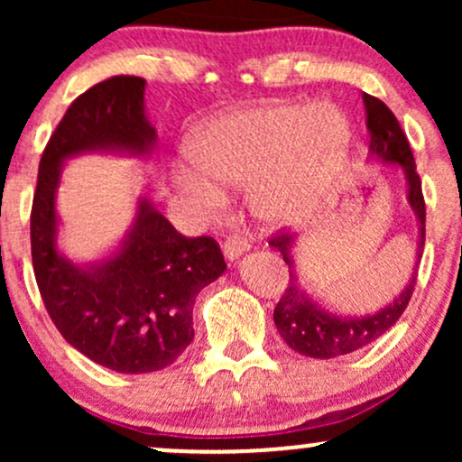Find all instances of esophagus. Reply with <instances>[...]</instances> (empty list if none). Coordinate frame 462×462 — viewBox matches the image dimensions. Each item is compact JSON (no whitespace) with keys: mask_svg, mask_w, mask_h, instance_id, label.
Listing matches in <instances>:
<instances>
[{"mask_svg":"<svg viewBox=\"0 0 462 462\" xmlns=\"http://www.w3.org/2000/svg\"><path fill=\"white\" fill-rule=\"evenodd\" d=\"M249 252V243L243 241V238L238 236H227L226 243H224V256L226 261H236L238 256H243V254Z\"/></svg>","mask_w":462,"mask_h":462,"instance_id":"1","label":"esophagus"}]
</instances>
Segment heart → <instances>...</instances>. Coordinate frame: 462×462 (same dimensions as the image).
<instances>
[{
	"label": "heart",
	"instance_id": "obj_1",
	"mask_svg": "<svg viewBox=\"0 0 462 462\" xmlns=\"http://www.w3.org/2000/svg\"><path fill=\"white\" fill-rule=\"evenodd\" d=\"M352 147V124L338 106L264 104L206 121L187 143L195 171L180 180L206 204L224 187L245 184V204L263 226L301 224L319 208Z\"/></svg>",
	"mask_w": 462,
	"mask_h": 462
}]
</instances>
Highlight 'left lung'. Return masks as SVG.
<instances>
[{
  "label": "left lung",
  "mask_w": 462,
  "mask_h": 462,
  "mask_svg": "<svg viewBox=\"0 0 462 462\" xmlns=\"http://www.w3.org/2000/svg\"><path fill=\"white\" fill-rule=\"evenodd\" d=\"M363 102L369 130V158L383 164H395L404 171L408 208L412 210L417 219L415 264H412L411 278H408L404 291L393 301H389L380 310L367 312V315H341V312L326 309L319 300L312 298L309 291L300 284L293 261L298 236L289 235V232L273 236L269 245L282 254L291 275L289 286H286L284 295L273 310V321L286 346L301 356L334 358L369 346L400 319L412 291H415L417 267L421 263L423 243H426V204H423L421 180L417 176L415 158H412L411 145H408L406 134L397 124L395 115L386 108L384 102H380L378 97H371L367 93H363Z\"/></svg>",
  "instance_id": "8db88e82"
}]
</instances>
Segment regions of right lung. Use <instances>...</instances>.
I'll list each match as a JSON object with an SVG mask.
<instances>
[{"instance_id": "add662e5", "label": "right lung", "mask_w": 462, "mask_h": 462, "mask_svg": "<svg viewBox=\"0 0 462 462\" xmlns=\"http://www.w3.org/2000/svg\"><path fill=\"white\" fill-rule=\"evenodd\" d=\"M145 79L115 76L69 106L39 164L30 235L41 298L69 346L119 374H152L193 341V304L226 272L215 238H187L139 198L119 247L76 263L58 247L56 195L65 162L88 152L152 158L156 128L145 115Z\"/></svg>"}]
</instances>
